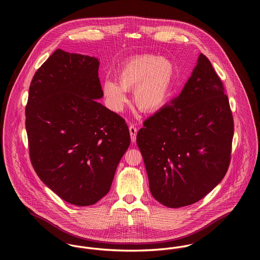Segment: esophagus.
<instances>
[{"mask_svg": "<svg viewBox=\"0 0 260 260\" xmlns=\"http://www.w3.org/2000/svg\"><path fill=\"white\" fill-rule=\"evenodd\" d=\"M129 131H130L131 141H132V142H135V141H136V135H137V128H136V126H134L133 124L130 125Z\"/></svg>", "mask_w": 260, "mask_h": 260, "instance_id": "1", "label": "esophagus"}]
</instances>
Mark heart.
<instances>
[{"label": "heart", "instance_id": "obj_1", "mask_svg": "<svg viewBox=\"0 0 260 260\" xmlns=\"http://www.w3.org/2000/svg\"><path fill=\"white\" fill-rule=\"evenodd\" d=\"M116 76L119 83L107 79L102 87L112 110H121L126 102V90L135 88L133 98L137 108L155 112L161 109L171 96L175 68L167 59L140 55L124 62Z\"/></svg>", "mask_w": 260, "mask_h": 260}]
</instances>
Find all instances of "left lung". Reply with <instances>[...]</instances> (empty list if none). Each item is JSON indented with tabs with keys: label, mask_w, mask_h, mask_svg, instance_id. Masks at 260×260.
I'll return each instance as SVG.
<instances>
[{
	"label": "left lung",
	"mask_w": 260,
	"mask_h": 260,
	"mask_svg": "<svg viewBox=\"0 0 260 260\" xmlns=\"http://www.w3.org/2000/svg\"><path fill=\"white\" fill-rule=\"evenodd\" d=\"M233 133L222 81L200 54L180 95L147 118L138 131L152 196L170 208L202 199L228 170Z\"/></svg>",
	"instance_id": "left-lung-1"
}]
</instances>
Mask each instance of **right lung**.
I'll list each match as a JSON object with an SVG mask.
<instances>
[{
    "label": "right lung",
    "mask_w": 260,
    "mask_h": 260,
    "mask_svg": "<svg viewBox=\"0 0 260 260\" xmlns=\"http://www.w3.org/2000/svg\"><path fill=\"white\" fill-rule=\"evenodd\" d=\"M98 70L96 58L57 49L34 75L25 111L39 178L77 206L109 192L131 141L125 120L95 100L103 96Z\"/></svg>",
    "instance_id": "add662e5"
}]
</instances>
